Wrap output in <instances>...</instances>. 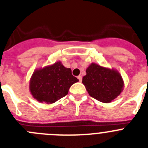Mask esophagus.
<instances>
[{
    "instance_id": "obj_1",
    "label": "esophagus",
    "mask_w": 148,
    "mask_h": 148,
    "mask_svg": "<svg viewBox=\"0 0 148 148\" xmlns=\"http://www.w3.org/2000/svg\"><path fill=\"white\" fill-rule=\"evenodd\" d=\"M77 78H78V81H79V82H82V75H78V76L77 77Z\"/></svg>"
}]
</instances>
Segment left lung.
<instances>
[{
	"label": "left lung",
	"mask_w": 148,
	"mask_h": 148,
	"mask_svg": "<svg viewBox=\"0 0 148 148\" xmlns=\"http://www.w3.org/2000/svg\"><path fill=\"white\" fill-rule=\"evenodd\" d=\"M82 83L91 97L103 103H110L124 89V81L118 70L92 63L86 70Z\"/></svg>",
	"instance_id": "left-lung-1"
}]
</instances>
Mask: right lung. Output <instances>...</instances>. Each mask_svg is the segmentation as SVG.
<instances>
[{"label":"right lung","mask_w":148,"mask_h":148,"mask_svg":"<svg viewBox=\"0 0 148 148\" xmlns=\"http://www.w3.org/2000/svg\"><path fill=\"white\" fill-rule=\"evenodd\" d=\"M78 82L70 68L57 61L34 70L29 80V91L39 102L53 104L67 95L70 87Z\"/></svg>","instance_id":"1"}]
</instances>
